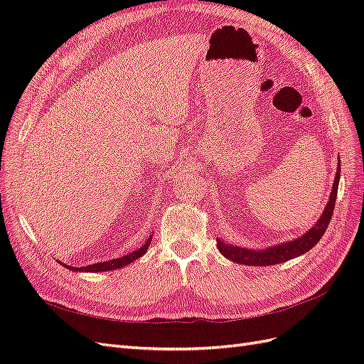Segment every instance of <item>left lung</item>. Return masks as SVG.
I'll use <instances>...</instances> for the list:
<instances>
[{"mask_svg": "<svg viewBox=\"0 0 364 364\" xmlns=\"http://www.w3.org/2000/svg\"><path fill=\"white\" fill-rule=\"evenodd\" d=\"M338 179H340V165L337 168V174H336V179H334L331 196H329L328 205L325 208V211H323L321 220H318L316 226H313L302 237H299L294 241H290V243L273 246V247H269L266 250H249V249L237 247V246H229V245L222 243L220 240H217L218 241V243H217L218 250L222 252V255H225L230 261L246 264V266H273V264L285 262V261H289L294 257L302 255V253L308 252L311 247H314L317 245V241L322 238L329 222H331L334 206H336V199H337Z\"/></svg>", "mask_w": 364, "mask_h": 364, "instance_id": "8db88e82", "label": "left lung"}]
</instances>
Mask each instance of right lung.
Listing matches in <instances>:
<instances>
[{"label":"right lung","instance_id":"add662e5","mask_svg":"<svg viewBox=\"0 0 364 364\" xmlns=\"http://www.w3.org/2000/svg\"><path fill=\"white\" fill-rule=\"evenodd\" d=\"M151 243V238H149L146 241V245H142L138 250L132 252V253H127V255L121 257V258H117V259H111V261H106V262H97V264H91V266H86V267H71V266H63L70 269V270H74V272H107V270H115V269H121L127 266V264H130L132 261H135L136 258H141L144 253L147 252L149 246Z\"/></svg>","mask_w":364,"mask_h":364}]
</instances>
